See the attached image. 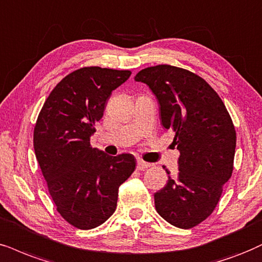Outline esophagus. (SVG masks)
<instances>
[{
    "mask_svg": "<svg viewBox=\"0 0 262 262\" xmlns=\"http://www.w3.org/2000/svg\"><path fill=\"white\" fill-rule=\"evenodd\" d=\"M150 167H151V163H147V162L141 161V160H139L137 163V168L139 170H144V169H146V168H150Z\"/></svg>",
    "mask_w": 262,
    "mask_h": 262,
    "instance_id": "esophagus-1",
    "label": "esophagus"
}]
</instances>
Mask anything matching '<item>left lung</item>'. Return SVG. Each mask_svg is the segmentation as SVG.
<instances>
[{
    "label": "left lung",
    "mask_w": 262,
    "mask_h": 262,
    "mask_svg": "<svg viewBox=\"0 0 262 262\" xmlns=\"http://www.w3.org/2000/svg\"><path fill=\"white\" fill-rule=\"evenodd\" d=\"M134 78L154 92L162 124L174 132L180 151L178 177H168L155 193L156 210L173 226H197L213 213L232 175L236 129L231 116L217 93L185 69L156 65Z\"/></svg>",
    "instance_id": "obj_1"
}]
</instances>
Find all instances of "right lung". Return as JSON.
I'll use <instances>...</instances> for the list:
<instances>
[{
	"instance_id": "obj_1",
	"label": "right lung",
	"mask_w": 262,
	"mask_h": 262,
	"mask_svg": "<svg viewBox=\"0 0 262 262\" xmlns=\"http://www.w3.org/2000/svg\"><path fill=\"white\" fill-rule=\"evenodd\" d=\"M129 70L85 66L65 76L46 99L34 129V148L58 213L91 230L117 207L118 188L135 169L130 154L107 156L91 146L112 91Z\"/></svg>"
}]
</instances>
